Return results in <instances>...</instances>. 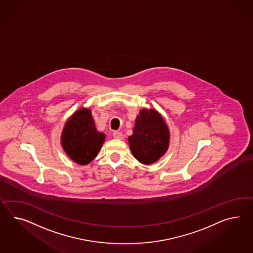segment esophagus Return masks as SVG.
I'll return each instance as SVG.
<instances>
[{
  "label": "esophagus",
  "mask_w": 253,
  "mask_h": 253,
  "mask_svg": "<svg viewBox=\"0 0 253 253\" xmlns=\"http://www.w3.org/2000/svg\"><path fill=\"white\" fill-rule=\"evenodd\" d=\"M112 135L117 140H123L124 139V134L122 132H120V131H114Z\"/></svg>",
  "instance_id": "34e87169"
}]
</instances>
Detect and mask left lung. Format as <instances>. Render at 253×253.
Here are the masks:
<instances>
[{
  "instance_id": "left-lung-1",
  "label": "left lung",
  "mask_w": 253,
  "mask_h": 253,
  "mask_svg": "<svg viewBox=\"0 0 253 253\" xmlns=\"http://www.w3.org/2000/svg\"><path fill=\"white\" fill-rule=\"evenodd\" d=\"M170 132L160 113L154 109H142L137 115L129 149L137 160L152 165L167 153Z\"/></svg>"
}]
</instances>
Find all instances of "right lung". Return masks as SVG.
<instances>
[{"label":"right lung","instance_id":"add662e5","mask_svg":"<svg viewBox=\"0 0 253 253\" xmlns=\"http://www.w3.org/2000/svg\"><path fill=\"white\" fill-rule=\"evenodd\" d=\"M104 141V133L97 130L91 111L86 108L76 111L62 131L61 144L65 153L81 166L95 159Z\"/></svg>","mask_w":253,"mask_h":253}]
</instances>
